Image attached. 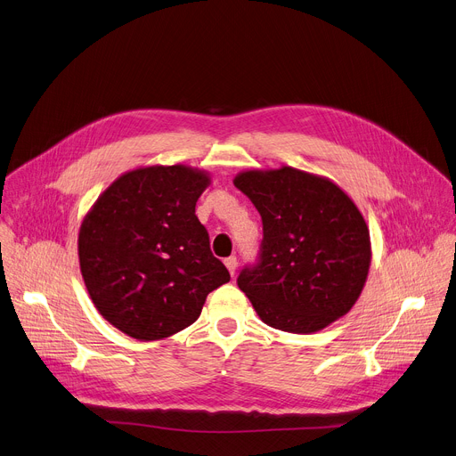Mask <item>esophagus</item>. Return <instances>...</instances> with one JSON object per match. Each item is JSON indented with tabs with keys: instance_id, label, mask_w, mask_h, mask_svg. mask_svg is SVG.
Returning a JSON list of instances; mask_svg holds the SVG:
<instances>
[{
	"instance_id": "esophagus-1",
	"label": "esophagus",
	"mask_w": 456,
	"mask_h": 456,
	"mask_svg": "<svg viewBox=\"0 0 456 456\" xmlns=\"http://www.w3.org/2000/svg\"><path fill=\"white\" fill-rule=\"evenodd\" d=\"M224 264H225V267H227L229 274H231V276H234V274H236V265H238V264H236V258H234V256H229V258H225V260H224Z\"/></svg>"
}]
</instances>
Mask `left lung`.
I'll return each mask as SVG.
<instances>
[{
    "label": "left lung",
    "instance_id": "1",
    "mask_svg": "<svg viewBox=\"0 0 456 456\" xmlns=\"http://www.w3.org/2000/svg\"><path fill=\"white\" fill-rule=\"evenodd\" d=\"M232 182L264 224L260 264L238 276L260 320L311 335L347 314L370 265L369 227L349 194L289 165L247 169Z\"/></svg>",
    "mask_w": 456,
    "mask_h": 456
}]
</instances>
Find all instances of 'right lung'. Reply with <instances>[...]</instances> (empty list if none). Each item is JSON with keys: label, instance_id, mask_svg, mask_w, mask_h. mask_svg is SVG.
<instances>
[{"label": "right lung", "instance_id": "right-lung-1", "mask_svg": "<svg viewBox=\"0 0 456 456\" xmlns=\"http://www.w3.org/2000/svg\"><path fill=\"white\" fill-rule=\"evenodd\" d=\"M209 185L211 175L189 165H147L116 178L81 222L77 256L89 297L127 337L180 333L231 280L194 215Z\"/></svg>", "mask_w": 456, "mask_h": 456}]
</instances>
